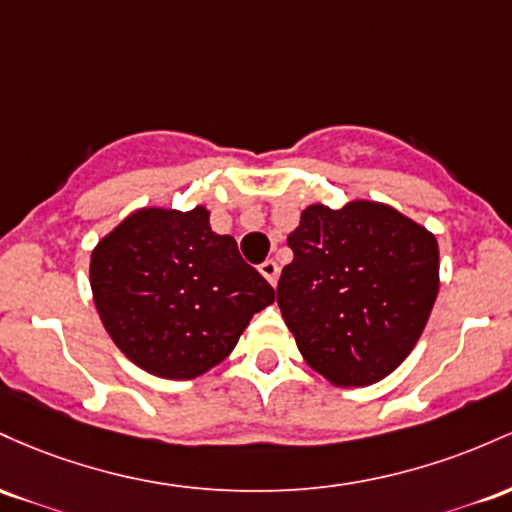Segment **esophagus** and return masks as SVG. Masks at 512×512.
<instances>
[{
  "instance_id": "obj_1",
  "label": "esophagus",
  "mask_w": 512,
  "mask_h": 512,
  "mask_svg": "<svg viewBox=\"0 0 512 512\" xmlns=\"http://www.w3.org/2000/svg\"><path fill=\"white\" fill-rule=\"evenodd\" d=\"M258 271H261V275L263 278L268 280V283L271 285H275L278 283V275H280V268H278V263L275 261H271V258H268V261H263L261 266H258Z\"/></svg>"
}]
</instances>
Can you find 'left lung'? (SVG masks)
Segmentation results:
<instances>
[{"label": "left lung", "mask_w": 512, "mask_h": 512, "mask_svg": "<svg viewBox=\"0 0 512 512\" xmlns=\"http://www.w3.org/2000/svg\"><path fill=\"white\" fill-rule=\"evenodd\" d=\"M278 307L302 358L336 387H367L406 360L440 287L438 241L372 200L309 205L290 232Z\"/></svg>", "instance_id": "1"}]
</instances>
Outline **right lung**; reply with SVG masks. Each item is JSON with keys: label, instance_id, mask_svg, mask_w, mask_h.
I'll use <instances>...</instances> for the list:
<instances>
[{"label": "right lung", "instance_id": "right-lung-1", "mask_svg": "<svg viewBox=\"0 0 512 512\" xmlns=\"http://www.w3.org/2000/svg\"><path fill=\"white\" fill-rule=\"evenodd\" d=\"M96 312L125 358L164 380H193L237 346L275 292L215 234L210 212L142 208L96 244Z\"/></svg>", "mask_w": 512, "mask_h": 512}]
</instances>
